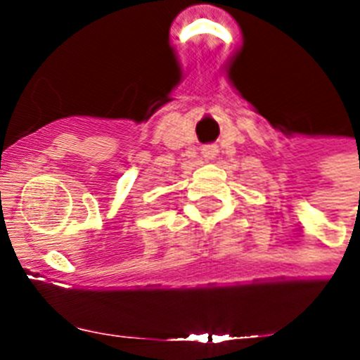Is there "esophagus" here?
<instances>
[{
	"label": "esophagus",
	"mask_w": 360,
	"mask_h": 360,
	"mask_svg": "<svg viewBox=\"0 0 360 360\" xmlns=\"http://www.w3.org/2000/svg\"><path fill=\"white\" fill-rule=\"evenodd\" d=\"M217 153H219V149H217L214 146H205L202 149V155L207 158V160H213V158L217 157Z\"/></svg>",
	"instance_id": "obj_1"
}]
</instances>
